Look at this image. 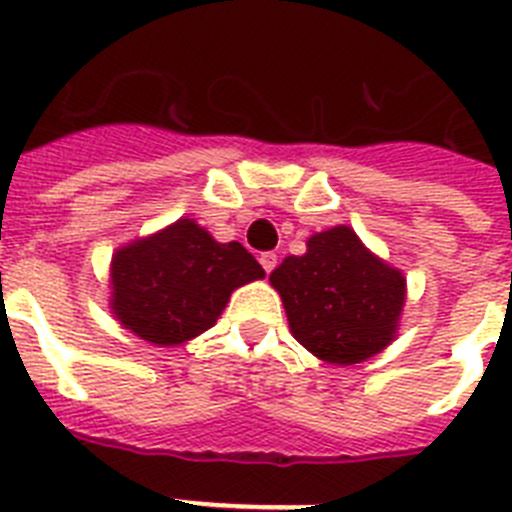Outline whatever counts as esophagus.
<instances>
[{"mask_svg": "<svg viewBox=\"0 0 512 512\" xmlns=\"http://www.w3.org/2000/svg\"><path fill=\"white\" fill-rule=\"evenodd\" d=\"M277 253H274V251H264V253H261V256H259V264L261 266H264V271H266V274H271V271H274V269H277Z\"/></svg>", "mask_w": 512, "mask_h": 512, "instance_id": "34e87169", "label": "esophagus"}]
</instances>
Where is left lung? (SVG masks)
<instances>
[{"mask_svg":"<svg viewBox=\"0 0 512 512\" xmlns=\"http://www.w3.org/2000/svg\"><path fill=\"white\" fill-rule=\"evenodd\" d=\"M269 279L292 336L328 364H359L395 338L405 279L346 225L312 235L305 256L284 259Z\"/></svg>","mask_w":512,"mask_h":512,"instance_id":"1","label":"left lung"}]
</instances>
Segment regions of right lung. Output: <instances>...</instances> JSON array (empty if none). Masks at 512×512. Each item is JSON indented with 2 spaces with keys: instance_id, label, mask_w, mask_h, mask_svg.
I'll list each match as a JSON object with an SVG mask.
<instances>
[{
  "instance_id": "add662e5",
  "label": "right lung",
  "mask_w": 512,
  "mask_h": 512,
  "mask_svg": "<svg viewBox=\"0 0 512 512\" xmlns=\"http://www.w3.org/2000/svg\"><path fill=\"white\" fill-rule=\"evenodd\" d=\"M264 277L241 243H217L179 220L112 259V310L143 341L174 346L215 325L230 292Z\"/></svg>"
}]
</instances>
